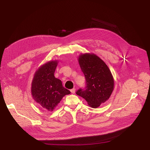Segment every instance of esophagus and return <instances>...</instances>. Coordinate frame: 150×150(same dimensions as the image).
<instances>
[{"mask_svg": "<svg viewBox=\"0 0 150 150\" xmlns=\"http://www.w3.org/2000/svg\"><path fill=\"white\" fill-rule=\"evenodd\" d=\"M71 92L72 93V94H74L75 93V88H72L71 90Z\"/></svg>", "mask_w": 150, "mask_h": 150, "instance_id": "esophagus-1", "label": "esophagus"}]
</instances>
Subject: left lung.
I'll return each instance as SVG.
<instances>
[{
    "mask_svg": "<svg viewBox=\"0 0 150 150\" xmlns=\"http://www.w3.org/2000/svg\"><path fill=\"white\" fill-rule=\"evenodd\" d=\"M86 87L80 88L76 94L87 101L93 108H97L110 97L114 88V79L106 64L93 53L82 54L78 58Z\"/></svg>",
    "mask_w": 150,
    "mask_h": 150,
    "instance_id": "1",
    "label": "left lung"
}]
</instances>
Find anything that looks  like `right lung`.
<instances>
[{"mask_svg":"<svg viewBox=\"0 0 150 150\" xmlns=\"http://www.w3.org/2000/svg\"><path fill=\"white\" fill-rule=\"evenodd\" d=\"M57 63V60H52L41 66L35 72L31 85L33 98L49 112L54 109L64 96L71 93L54 76Z\"/></svg>","mask_w":150,"mask_h":150,"instance_id":"1","label":"right lung"}]
</instances>
